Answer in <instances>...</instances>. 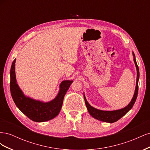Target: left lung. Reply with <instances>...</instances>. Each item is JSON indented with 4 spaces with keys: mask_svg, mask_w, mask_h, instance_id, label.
Returning <instances> with one entry per match:
<instances>
[{
    "mask_svg": "<svg viewBox=\"0 0 150 150\" xmlns=\"http://www.w3.org/2000/svg\"><path fill=\"white\" fill-rule=\"evenodd\" d=\"M133 60L134 62V64L136 66V68H137V84H136V88L134 94L133 95V97L131 99V102L127 105L125 108H122L121 110H117L115 111H103L99 110L98 109H96L91 106L88 103L86 99V97L84 94V98L86 108L88 109V111L89 112V114L91 115L94 118L98 120H99L103 122H110V123H112V122H115L119 120L121 117H122L123 116H125L127 112H128L131 108H133L134 104L136 101V99L137 98L138 96V81L139 78V68L137 65V61H136L135 59V55L134 52H133Z\"/></svg>",
    "mask_w": 150,
    "mask_h": 150,
    "instance_id": "1",
    "label": "left lung"
}]
</instances>
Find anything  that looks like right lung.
Returning <instances> with one entry per match:
<instances>
[{
  "label": "right lung",
  "mask_w": 150,
  "mask_h": 150,
  "mask_svg": "<svg viewBox=\"0 0 150 150\" xmlns=\"http://www.w3.org/2000/svg\"><path fill=\"white\" fill-rule=\"evenodd\" d=\"M16 59L12 62L11 68L10 89L11 96L16 105L29 119L35 122H44L57 116L62 106L63 99L70 85L73 81H62L59 91L53 100L44 103L25 96L18 86L16 78Z\"/></svg>",
  "instance_id": "obj_1"
}]
</instances>
